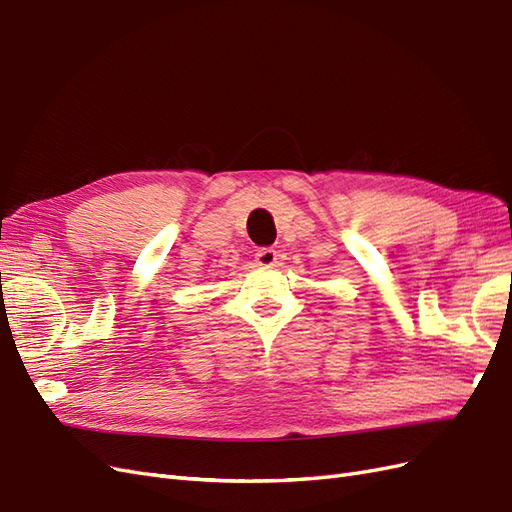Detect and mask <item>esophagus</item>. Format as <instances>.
<instances>
[{"instance_id":"obj_1","label":"esophagus","mask_w":512,"mask_h":512,"mask_svg":"<svg viewBox=\"0 0 512 512\" xmlns=\"http://www.w3.org/2000/svg\"><path fill=\"white\" fill-rule=\"evenodd\" d=\"M277 262V252L273 247H262V250L256 252V265L258 267H273Z\"/></svg>"}]
</instances>
